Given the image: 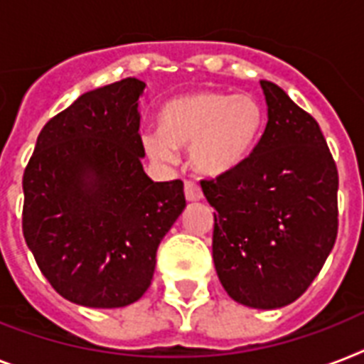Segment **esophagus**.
Returning <instances> with one entry per match:
<instances>
[{
  "mask_svg": "<svg viewBox=\"0 0 364 364\" xmlns=\"http://www.w3.org/2000/svg\"><path fill=\"white\" fill-rule=\"evenodd\" d=\"M185 198L188 202H198L202 200V188L194 181H185Z\"/></svg>",
  "mask_w": 364,
  "mask_h": 364,
  "instance_id": "obj_1",
  "label": "esophagus"
}]
</instances>
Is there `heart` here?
Masks as SVG:
<instances>
[{
    "mask_svg": "<svg viewBox=\"0 0 364 364\" xmlns=\"http://www.w3.org/2000/svg\"><path fill=\"white\" fill-rule=\"evenodd\" d=\"M156 132H145V153L162 164L188 147L194 170L219 177L242 166L264 128V109L249 94L194 92L170 100L159 113Z\"/></svg>",
    "mask_w": 364,
    "mask_h": 364,
    "instance_id": "b5f03b06",
    "label": "heart"
}]
</instances>
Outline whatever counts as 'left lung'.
<instances>
[{
  "label": "left lung",
  "instance_id": "left-lung-1",
  "mask_svg": "<svg viewBox=\"0 0 364 364\" xmlns=\"http://www.w3.org/2000/svg\"><path fill=\"white\" fill-rule=\"evenodd\" d=\"M268 122L247 160L202 181L213 213V262L228 296L257 310L310 287L338 232V171L316 119L260 81Z\"/></svg>",
  "mask_w": 364,
  "mask_h": 364
}]
</instances>
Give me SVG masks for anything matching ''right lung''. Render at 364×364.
<instances>
[{
	"mask_svg": "<svg viewBox=\"0 0 364 364\" xmlns=\"http://www.w3.org/2000/svg\"><path fill=\"white\" fill-rule=\"evenodd\" d=\"M145 87L128 77L81 94L43 126L24 171L26 243L54 291L79 306L141 299L156 249L187 205L183 181L143 170Z\"/></svg>",
	"mask_w": 364,
	"mask_h": 364,
	"instance_id": "1",
	"label": "right lung"
}]
</instances>
